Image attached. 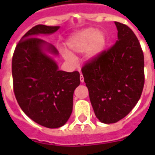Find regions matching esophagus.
Returning <instances> with one entry per match:
<instances>
[{"label":"esophagus","mask_w":155,"mask_h":155,"mask_svg":"<svg viewBox=\"0 0 155 155\" xmlns=\"http://www.w3.org/2000/svg\"><path fill=\"white\" fill-rule=\"evenodd\" d=\"M80 81H81V83H84V77H83V75H82L81 72H80Z\"/></svg>","instance_id":"esophagus-1"}]
</instances>
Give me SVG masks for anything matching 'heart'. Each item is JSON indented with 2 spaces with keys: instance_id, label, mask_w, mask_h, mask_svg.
Returning a JSON list of instances; mask_svg holds the SVG:
<instances>
[{
  "instance_id": "1",
  "label": "heart",
  "mask_w": 155,
  "mask_h": 155,
  "mask_svg": "<svg viewBox=\"0 0 155 155\" xmlns=\"http://www.w3.org/2000/svg\"><path fill=\"white\" fill-rule=\"evenodd\" d=\"M107 45V37L105 33L93 28H88L76 33L67 41L69 50L75 53H83L87 51L90 58L97 57L104 51ZM66 57L71 56L67 53Z\"/></svg>"
}]
</instances>
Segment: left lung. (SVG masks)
I'll list each match as a JSON object with an SVG mask.
<instances>
[{
	"mask_svg": "<svg viewBox=\"0 0 155 155\" xmlns=\"http://www.w3.org/2000/svg\"><path fill=\"white\" fill-rule=\"evenodd\" d=\"M118 40L82 67L96 116L104 123L124 118L139 101L144 87V55L129 27L115 21Z\"/></svg>",
	"mask_w": 155,
	"mask_h": 155,
	"instance_id": "obj_1",
	"label": "left lung"
}]
</instances>
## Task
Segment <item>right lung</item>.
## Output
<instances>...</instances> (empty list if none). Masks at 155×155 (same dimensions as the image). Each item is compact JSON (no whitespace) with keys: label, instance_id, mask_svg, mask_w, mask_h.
Here are the masks:
<instances>
[{"label":"right lung","instance_id":"right-lung-1","mask_svg":"<svg viewBox=\"0 0 155 155\" xmlns=\"http://www.w3.org/2000/svg\"><path fill=\"white\" fill-rule=\"evenodd\" d=\"M59 27L37 25L31 28L15 47L12 75L15 98L23 112L33 122L49 128L63 126L72 112L73 93L80 84L78 71H58L43 46L58 54L53 45L36 37L56 32Z\"/></svg>","mask_w":155,"mask_h":155}]
</instances>
